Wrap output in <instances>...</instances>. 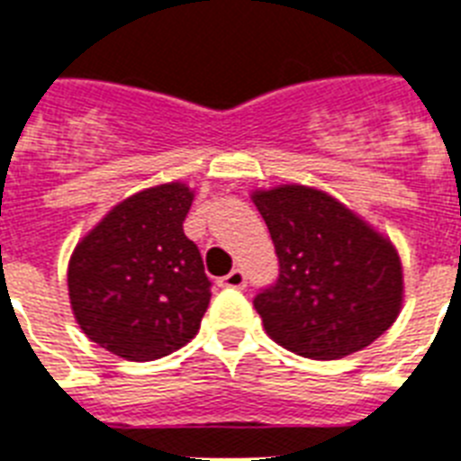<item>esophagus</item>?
Returning a JSON list of instances; mask_svg holds the SVG:
<instances>
[{"label":"esophagus","mask_w":461,"mask_h":461,"mask_svg":"<svg viewBox=\"0 0 461 461\" xmlns=\"http://www.w3.org/2000/svg\"><path fill=\"white\" fill-rule=\"evenodd\" d=\"M222 287H231V289H244L246 287V275L244 270H231L230 275H224L222 277Z\"/></svg>","instance_id":"34e87169"}]
</instances>
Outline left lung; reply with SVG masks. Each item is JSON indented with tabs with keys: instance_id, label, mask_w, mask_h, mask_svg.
<instances>
[{
	"instance_id": "left-lung-1",
	"label": "left lung",
	"mask_w": 461,
	"mask_h": 461,
	"mask_svg": "<svg viewBox=\"0 0 461 461\" xmlns=\"http://www.w3.org/2000/svg\"><path fill=\"white\" fill-rule=\"evenodd\" d=\"M280 277L253 306L275 342L315 361L349 357L400 315L404 280L397 249L357 212L318 188L253 191Z\"/></svg>"
}]
</instances>
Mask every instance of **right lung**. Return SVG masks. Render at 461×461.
Listing matches in <instances>:
<instances>
[{
  "mask_svg": "<svg viewBox=\"0 0 461 461\" xmlns=\"http://www.w3.org/2000/svg\"><path fill=\"white\" fill-rule=\"evenodd\" d=\"M194 191L159 184L107 212L71 253L76 322L126 361H155L191 342L210 303L198 246L184 234Z\"/></svg>",
  "mask_w": 461,
  "mask_h": 461,
  "instance_id": "add662e5",
  "label": "right lung"
}]
</instances>
